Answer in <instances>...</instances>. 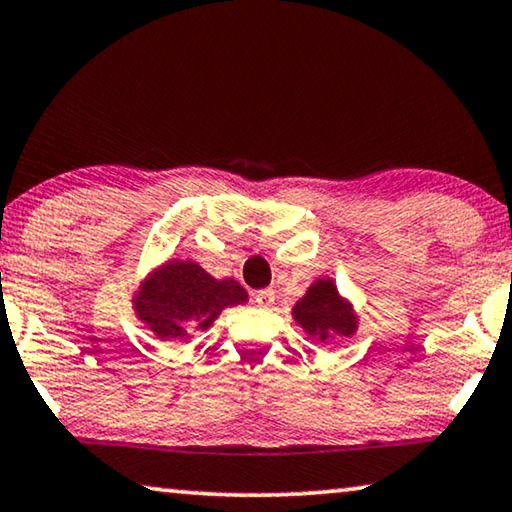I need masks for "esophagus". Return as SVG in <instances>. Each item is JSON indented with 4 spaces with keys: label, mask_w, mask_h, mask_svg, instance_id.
Segmentation results:
<instances>
[{
    "label": "esophagus",
    "mask_w": 512,
    "mask_h": 512,
    "mask_svg": "<svg viewBox=\"0 0 512 512\" xmlns=\"http://www.w3.org/2000/svg\"><path fill=\"white\" fill-rule=\"evenodd\" d=\"M254 302L261 306V309H270V306L274 304V290L265 288V290H256L254 293Z\"/></svg>",
    "instance_id": "34e87169"
}]
</instances>
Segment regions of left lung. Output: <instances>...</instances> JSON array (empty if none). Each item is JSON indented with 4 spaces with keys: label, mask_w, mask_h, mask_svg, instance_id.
<instances>
[{
    "label": "left lung",
    "mask_w": 512,
    "mask_h": 512,
    "mask_svg": "<svg viewBox=\"0 0 512 512\" xmlns=\"http://www.w3.org/2000/svg\"><path fill=\"white\" fill-rule=\"evenodd\" d=\"M293 318L306 334L329 341V336H352L357 332V313L348 300L338 295L332 279H318L311 283L306 295L295 304Z\"/></svg>",
    "instance_id": "1"
}]
</instances>
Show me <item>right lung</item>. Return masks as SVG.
Instances as JSON below:
<instances>
[{"label":"right lung","instance_id":"right-lung-1","mask_svg":"<svg viewBox=\"0 0 512 512\" xmlns=\"http://www.w3.org/2000/svg\"><path fill=\"white\" fill-rule=\"evenodd\" d=\"M137 318L162 341H187L208 329L226 306L247 302L235 279H215L194 261H169L141 283L135 295Z\"/></svg>","mask_w":512,"mask_h":512}]
</instances>
